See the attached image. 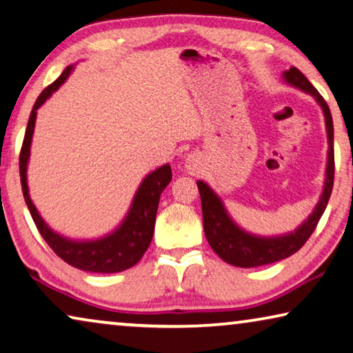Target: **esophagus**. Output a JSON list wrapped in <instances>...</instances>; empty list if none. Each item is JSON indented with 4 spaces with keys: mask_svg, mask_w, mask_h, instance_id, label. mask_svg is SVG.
<instances>
[{
    "mask_svg": "<svg viewBox=\"0 0 353 353\" xmlns=\"http://www.w3.org/2000/svg\"><path fill=\"white\" fill-rule=\"evenodd\" d=\"M193 163H194V160L192 159V160H188V168H190V170H192V166H193Z\"/></svg>",
    "mask_w": 353,
    "mask_h": 353,
    "instance_id": "1",
    "label": "esophagus"
}]
</instances>
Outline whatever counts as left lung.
I'll return each instance as SVG.
<instances>
[{
	"instance_id": "left-lung-1",
	"label": "left lung",
	"mask_w": 353,
	"mask_h": 353,
	"mask_svg": "<svg viewBox=\"0 0 353 353\" xmlns=\"http://www.w3.org/2000/svg\"><path fill=\"white\" fill-rule=\"evenodd\" d=\"M283 77L288 83L301 88V90L311 93L317 99V103L322 106L325 114V123H327L328 133V166H327V181H325V188L322 198L317 204V208L312 212L306 222L299 227L294 233L281 236V238H256L245 231L241 230L238 225H234L233 220L228 217L220 198L215 194L206 183L198 181V190L201 196V208H203V225L204 234L209 245L223 261L230 263L233 266L239 268H254L270 265L279 260L287 259L293 255L301 247L306 244V241L311 238L315 227H317L320 217H322L325 209H327L328 199L333 190L334 181V150H333V119L327 101L322 94L317 92L311 82L307 81L306 76L303 74L298 68L292 66L290 70L283 72Z\"/></svg>"
}]
</instances>
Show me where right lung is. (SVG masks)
<instances>
[{"mask_svg": "<svg viewBox=\"0 0 353 353\" xmlns=\"http://www.w3.org/2000/svg\"><path fill=\"white\" fill-rule=\"evenodd\" d=\"M71 70L72 66H68L54 83L46 87L41 92L38 99H36L33 109H31L19 159L20 182H22L23 198L41 236L49 244L50 249L61 260H65L68 265L90 272H120L134 266L136 263L143 259L147 247L150 245L152 236H154L155 215L157 209H159L160 194L172 179L171 166H161L144 179L141 187L138 188V192L134 194L133 204H131V209L128 215H126V219L123 220V223L112 234L106 236V238L79 243V241H70L63 238V236L54 233V231L47 227L44 220L38 214V210H36L34 204L30 199L28 185H26V163H28L31 138H33L34 131L36 110L66 81Z\"/></svg>", "mask_w": 353, "mask_h": 353, "instance_id": "obj_1", "label": "right lung"}]
</instances>
